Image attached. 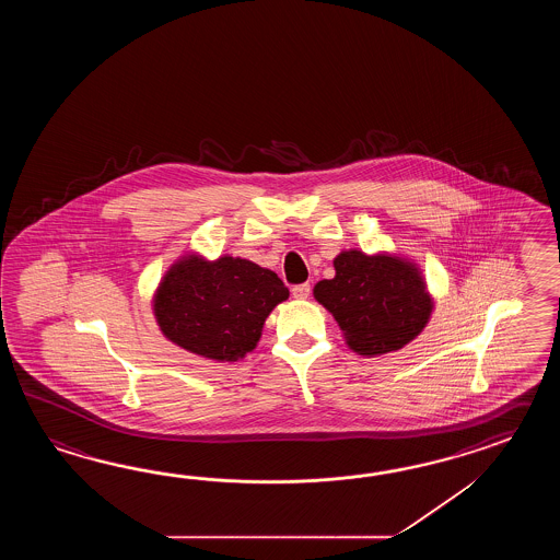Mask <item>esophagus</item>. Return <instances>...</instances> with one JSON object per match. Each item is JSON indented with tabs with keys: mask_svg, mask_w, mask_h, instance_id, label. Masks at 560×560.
<instances>
[{
	"mask_svg": "<svg viewBox=\"0 0 560 560\" xmlns=\"http://www.w3.org/2000/svg\"><path fill=\"white\" fill-rule=\"evenodd\" d=\"M292 296L298 298V300H306V298L310 296L308 282H304V284L292 285Z\"/></svg>",
	"mask_w": 560,
	"mask_h": 560,
	"instance_id": "esophagus-1",
	"label": "esophagus"
}]
</instances>
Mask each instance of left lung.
<instances>
[{"mask_svg": "<svg viewBox=\"0 0 560 560\" xmlns=\"http://www.w3.org/2000/svg\"><path fill=\"white\" fill-rule=\"evenodd\" d=\"M336 276L314 288V298L332 312L348 346L362 357L400 350L429 322L427 285L417 268L390 256L342 252Z\"/></svg>", "mask_w": 560, "mask_h": 560, "instance_id": "left-lung-1", "label": "left lung"}]
</instances>
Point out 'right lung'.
<instances>
[{
    "label": "right lung",
    "mask_w": 560,
    "mask_h": 560,
    "mask_svg": "<svg viewBox=\"0 0 560 560\" xmlns=\"http://www.w3.org/2000/svg\"><path fill=\"white\" fill-rule=\"evenodd\" d=\"M285 298L284 282L250 260L191 258L160 284L155 318L172 342L194 354L236 362L254 350L268 314Z\"/></svg>",
    "instance_id": "obj_1"
}]
</instances>
